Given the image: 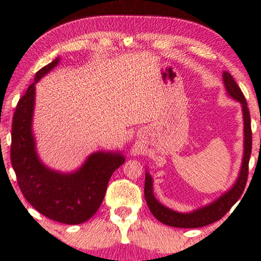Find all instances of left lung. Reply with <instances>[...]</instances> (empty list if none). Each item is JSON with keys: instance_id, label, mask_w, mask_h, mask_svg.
<instances>
[{"instance_id": "8db88e82", "label": "left lung", "mask_w": 261, "mask_h": 261, "mask_svg": "<svg viewBox=\"0 0 261 261\" xmlns=\"http://www.w3.org/2000/svg\"><path fill=\"white\" fill-rule=\"evenodd\" d=\"M223 83L224 86H226L228 95L237 100L242 105L243 110V120H244V153H243L240 175H238L235 184L232 185L230 190L224 192L222 196L213 202L201 207V208L190 212V213H179V212L173 211L163 206L154 197L153 178L148 174V171H146L144 188L145 199H146L149 211L155 216V219L163 224H167V226L176 228H200L213 223L227 214V212L236 204V201L240 199L243 191H244L247 180V174H249L251 149H252V132H251L250 112L249 108H247L244 94H243L241 88L238 87L235 79L227 71L223 72Z\"/></svg>"}]
</instances>
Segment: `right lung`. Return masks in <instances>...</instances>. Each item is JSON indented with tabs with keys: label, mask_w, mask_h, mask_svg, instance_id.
Returning <instances> with one entry per match:
<instances>
[{
	"label": "right lung",
	"mask_w": 261,
	"mask_h": 261,
	"mask_svg": "<svg viewBox=\"0 0 261 261\" xmlns=\"http://www.w3.org/2000/svg\"><path fill=\"white\" fill-rule=\"evenodd\" d=\"M56 59L39 70L17 103L12 118L10 158L20 191L39 213L57 222L79 224L102 202L110 177L125 161L121 152H96L73 173L46 167L38 156L32 132L35 84L59 64Z\"/></svg>",
	"instance_id": "1"
}]
</instances>
